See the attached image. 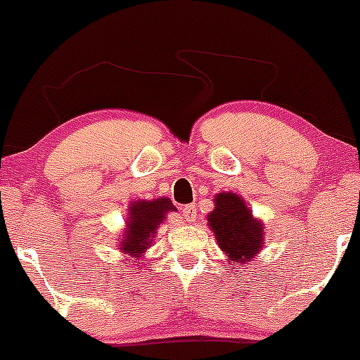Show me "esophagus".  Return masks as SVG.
<instances>
[{"label": "esophagus", "instance_id": "1", "mask_svg": "<svg viewBox=\"0 0 360 360\" xmlns=\"http://www.w3.org/2000/svg\"><path fill=\"white\" fill-rule=\"evenodd\" d=\"M183 216L188 223H193L195 217H197V207L195 205H186L183 207Z\"/></svg>", "mask_w": 360, "mask_h": 360}]
</instances>
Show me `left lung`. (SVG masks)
I'll return each mask as SVG.
<instances>
[{
	"label": "left lung",
	"instance_id": "1",
	"mask_svg": "<svg viewBox=\"0 0 360 360\" xmlns=\"http://www.w3.org/2000/svg\"><path fill=\"white\" fill-rule=\"evenodd\" d=\"M207 226L212 230L219 249L228 261L248 264L264 244V224L252 214L240 195L223 191L214 197V209L207 214Z\"/></svg>",
	"mask_w": 360,
	"mask_h": 360
}]
</instances>
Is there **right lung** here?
Masks as SVG:
<instances>
[{
    "label": "right lung",
    "mask_w": 360,
    "mask_h": 360,
    "mask_svg": "<svg viewBox=\"0 0 360 360\" xmlns=\"http://www.w3.org/2000/svg\"><path fill=\"white\" fill-rule=\"evenodd\" d=\"M176 210L174 203L167 197L130 202L127 209L129 214H127L125 228L116 242L120 252L125 254V259L136 257L141 264V261H144L146 250L153 245L160 224L167 219V214L176 212Z\"/></svg>",
    "instance_id": "1"
}]
</instances>
